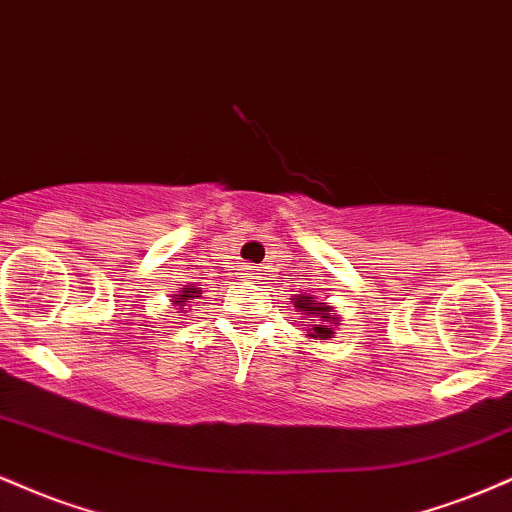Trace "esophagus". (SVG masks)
Masks as SVG:
<instances>
[{
    "label": "esophagus",
    "mask_w": 512,
    "mask_h": 512,
    "mask_svg": "<svg viewBox=\"0 0 512 512\" xmlns=\"http://www.w3.org/2000/svg\"><path fill=\"white\" fill-rule=\"evenodd\" d=\"M243 279H248V281L262 279V269L260 267H245L243 269Z\"/></svg>",
    "instance_id": "obj_1"
}]
</instances>
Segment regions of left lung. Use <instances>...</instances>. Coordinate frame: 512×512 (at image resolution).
<instances>
[{"label":"left lung","instance_id":"left-lung-1","mask_svg":"<svg viewBox=\"0 0 512 512\" xmlns=\"http://www.w3.org/2000/svg\"><path fill=\"white\" fill-rule=\"evenodd\" d=\"M293 308H296L303 317L313 320L308 325L310 327L308 337L313 339L334 337V325H339V317L334 315L332 305L317 303L313 296H308V293H298V296L293 298Z\"/></svg>","mask_w":512,"mask_h":512}]
</instances>
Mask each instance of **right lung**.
Here are the masks:
<instances>
[{"label": "right lung", "mask_w": 512, "mask_h": 512, "mask_svg": "<svg viewBox=\"0 0 512 512\" xmlns=\"http://www.w3.org/2000/svg\"><path fill=\"white\" fill-rule=\"evenodd\" d=\"M199 293H202V291L195 289V286H187V289H182L180 293H175V296H173V301H170V303H173V305H178V308H185V305L190 303L192 298H197Z\"/></svg>", "instance_id": "right-lung-1"}]
</instances>
